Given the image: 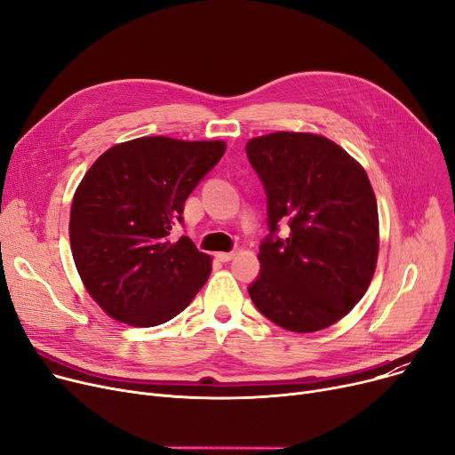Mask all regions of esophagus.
Here are the masks:
<instances>
[{
    "label": "esophagus",
    "mask_w": 455,
    "mask_h": 455,
    "mask_svg": "<svg viewBox=\"0 0 455 455\" xmlns=\"http://www.w3.org/2000/svg\"><path fill=\"white\" fill-rule=\"evenodd\" d=\"M234 258V252H215V259L218 261H230Z\"/></svg>",
    "instance_id": "obj_1"
}]
</instances>
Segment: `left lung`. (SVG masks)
Returning <instances> with one entry per match:
<instances>
[{
  "instance_id": "8db88e82",
  "label": "left lung",
  "mask_w": 455,
  "mask_h": 455,
  "mask_svg": "<svg viewBox=\"0 0 455 455\" xmlns=\"http://www.w3.org/2000/svg\"><path fill=\"white\" fill-rule=\"evenodd\" d=\"M267 196L269 234L249 285L258 312L290 331L328 328L360 302L378 258V208L363 167L328 138L273 132L245 146ZM280 224L291 228L277 235Z\"/></svg>"
}]
</instances>
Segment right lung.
Returning <instances> with one entry per match:
<instances>
[{"label": "right lung", "instance_id": "right-lung-1", "mask_svg": "<svg viewBox=\"0 0 455 455\" xmlns=\"http://www.w3.org/2000/svg\"><path fill=\"white\" fill-rule=\"evenodd\" d=\"M225 149V141L136 138L103 153L81 180L69 215L71 254L88 293L116 321L162 324L208 280L210 256L170 234Z\"/></svg>", "mask_w": 455, "mask_h": 455}]
</instances>
